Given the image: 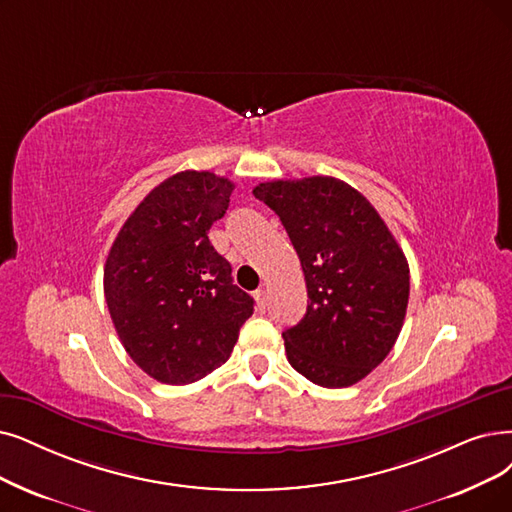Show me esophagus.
Here are the masks:
<instances>
[{
  "label": "esophagus",
  "instance_id": "34e87169",
  "mask_svg": "<svg viewBox=\"0 0 512 512\" xmlns=\"http://www.w3.org/2000/svg\"><path fill=\"white\" fill-rule=\"evenodd\" d=\"M254 300H256V304H258V309H260V311L267 309V300H269L267 290H264V288H258V290L254 292Z\"/></svg>",
  "mask_w": 512,
  "mask_h": 512
}]
</instances>
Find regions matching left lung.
Segmentation results:
<instances>
[{
    "instance_id": "1",
    "label": "left lung",
    "mask_w": 512,
    "mask_h": 512,
    "mask_svg": "<svg viewBox=\"0 0 512 512\" xmlns=\"http://www.w3.org/2000/svg\"><path fill=\"white\" fill-rule=\"evenodd\" d=\"M300 258L306 315L283 332L298 374L325 388L359 382L391 353L410 298V267L376 208L332 176L260 182Z\"/></svg>"
}]
</instances>
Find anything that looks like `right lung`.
Returning <instances> with one entry per match:
<instances>
[{
    "instance_id": "add662e5",
    "label": "right lung",
    "mask_w": 512,
    "mask_h": 512,
    "mask_svg": "<svg viewBox=\"0 0 512 512\" xmlns=\"http://www.w3.org/2000/svg\"><path fill=\"white\" fill-rule=\"evenodd\" d=\"M235 185L185 170L163 180L124 222L105 264V298L132 361L163 384H189L233 353L254 298L210 243Z\"/></svg>"
}]
</instances>
